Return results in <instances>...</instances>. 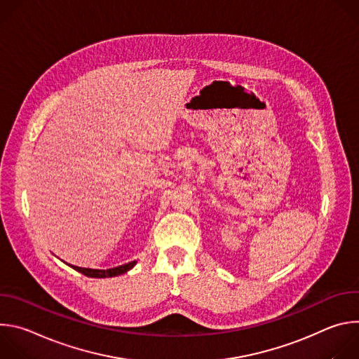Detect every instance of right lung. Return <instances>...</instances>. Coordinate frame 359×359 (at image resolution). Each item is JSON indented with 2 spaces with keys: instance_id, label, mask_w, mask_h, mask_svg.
Segmentation results:
<instances>
[{
  "instance_id": "obj_1",
  "label": "right lung",
  "mask_w": 359,
  "mask_h": 359,
  "mask_svg": "<svg viewBox=\"0 0 359 359\" xmlns=\"http://www.w3.org/2000/svg\"><path fill=\"white\" fill-rule=\"evenodd\" d=\"M135 264H136V262H130V263H126V264H123V266L114 267V269H109V270H93V269H82V267H75V266H72V267H74L76 271H79V273H82L83 276H86V277L105 278V277L121 276V274L129 271Z\"/></svg>"
}]
</instances>
